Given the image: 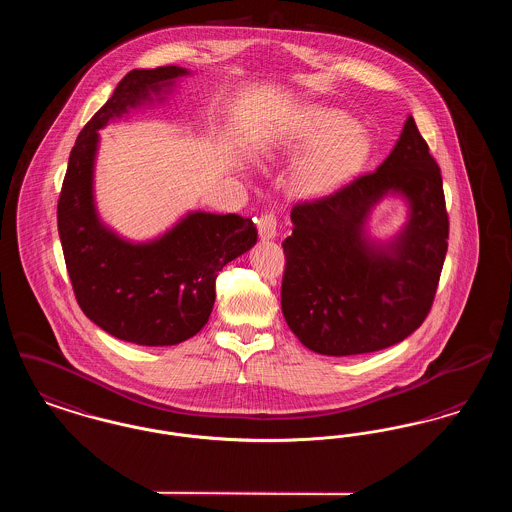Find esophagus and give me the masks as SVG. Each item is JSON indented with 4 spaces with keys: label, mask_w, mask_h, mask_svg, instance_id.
Wrapping results in <instances>:
<instances>
[{
    "label": "esophagus",
    "mask_w": 512,
    "mask_h": 512,
    "mask_svg": "<svg viewBox=\"0 0 512 512\" xmlns=\"http://www.w3.org/2000/svg\"><path fill=\"white\" fill-rule=\"evenodd\" d=\"M257 230H259L261 240H272V238H276V232H278L276 217H274L272 213L261 215V219L257 222Z\"/></svg>",
    "instance_id": "1"
}]
</instances>
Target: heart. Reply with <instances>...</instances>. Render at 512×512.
Instances as JSON below:
<instances>
[{
  "instance_id": "obj_1",
  "label": "heart",
  "mask_w": 512,
  "mask_h": 512,
  "mask_svg": "<svg viewBox=\"0 0 512 512\" xmlns=\"http://www.w3.org/2000/svg\"><path fill=\"white\" fill-rule=\"evenodd\" d=\"M309 153L293 172L295 194L318 197L349 182L370 153V140L357 122L338 109H317L286 144L268 149V159Z\"/></svg>"
}]
</instances>
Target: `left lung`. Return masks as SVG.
Segmentation results:
<instances>
[{"instance_id": "left-lung-1", "label": "left lung", "mask_w": 512, "mask_h": 512, "mask_svg": "<svg viewBox=\"0 0 512 512\" xmlns=\"http://www.w3.org/2000/svg\"><path fill=\"white\" fill-rule=\"evenodd\" d=\"M388 194L408 203L390 241L365 232ZM284 240L282 313L311 351L372 353L411 336L430 313L447 253L449 219L438 163L409 117L388 159L338 192L292 209Z\"/></svg>"}]
</instances>
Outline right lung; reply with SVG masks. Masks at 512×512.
<instances>
[{
    "label": "right lung",
    "instance_id": "right-lung-1",
    "mask_svg": "<svg viewBox=\"0 0 512 512\" xmlns=\"http://www.w3.org/2000/svg\"><path fill=\"white\" fill-rule=\"evenodd\" d=\"M190 71L134 69L82 128L57 203V228L74 295L94 324L122 341L163 347L195 336L211 317L219 270L257 244L240 215L190 211L165 234L130 242L99 219L94 197L98 130L130 109L167 99Z\"/></svg>",
    "mask_w": 512,
    "mask_h": 512
}]
</instances>
